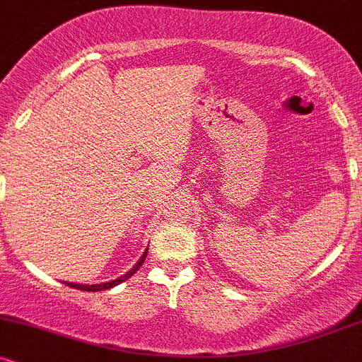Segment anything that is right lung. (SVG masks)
<instances>
[{
	"label": "right lung",
	"mask_w": 362,
	"mask_h": 362,
	"mask_svg": "<svg viewBox=\"0 0 362 362\" xmlns=\"http://www.w3.org/2000/svg\"><path fill=\"white\" fill-rule=\"evenodd\" d=\"M146 253H148V250L143 253V257H141V259L138 260V264H136L134 267L131 269V271H129L127 274H124V276H120L119 279H115V281L103 282V284H91V286H86V284H74V282H64V284H66V286H69V288H74V289H80V291H90V293H95V291H105V289H110V288H114V286L120 284V282L127 281L129 277H131V276H134V274L139 271L141 265L144 264V259H146Z\"/></svg>",
	"instance_id": "obj_1"
}]
</instances>
